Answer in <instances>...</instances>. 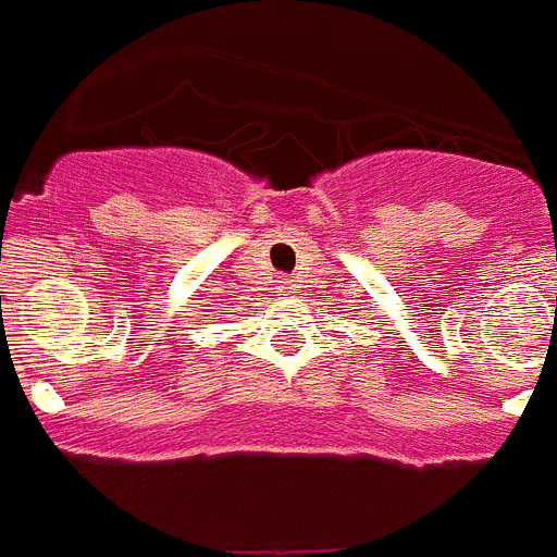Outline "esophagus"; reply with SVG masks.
Returning <instances> with one entry per match:
<instances>
[{
	"instance_id": "obj_1",
	"label": "esophagus",
	"mask_w": 557,
	"mask_h": 557,
	"mask_svg": "<svg viewBox=\"0 0 557 557\" xmlns=\"http://www.w3.org/2000/svg\"><path fill=\"white\" fill-rule=\"evenodd\" d=\"M275 289H278V295H293L295 289H298V284H295V278H287V275H282V278L275 282Z\"/></svg>"
}]
</instances>
